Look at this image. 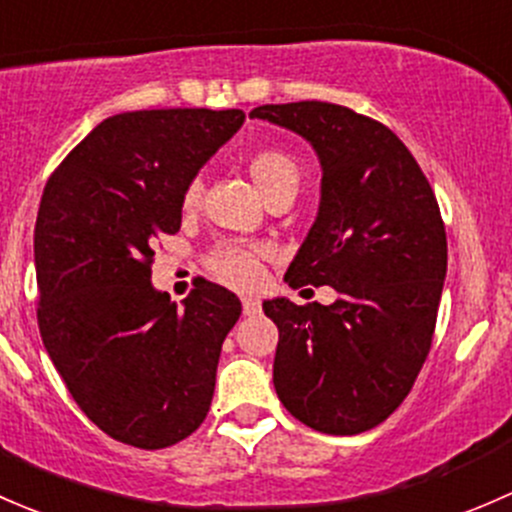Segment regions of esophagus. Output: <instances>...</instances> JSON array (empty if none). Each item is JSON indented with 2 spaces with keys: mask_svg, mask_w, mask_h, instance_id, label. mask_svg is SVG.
Returning a JSON list of instances; mask_svg holds the SVG:
<instances>
[{
  "mask_svg": "<svg viewBox=\"0 0 512 512\" xmlns=\"http://www.w3.org/2000/svg\"><path fill=\"white\" fill-rule=\"evenodd\" d=\"M241 310H244V315H256L261 313V303L256 298H241Z\"/></svg>",
  "mask_w": 512,
  "mask_h": 512,
  "instance_id": "obj_1",
  "label": "esophagus"
}]
</instances>
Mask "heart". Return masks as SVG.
Wrapping results in <instances>:
<instances>
[{
	"label": "heart",
	"instance_id": "obj_1",
	"mask_svg": "<svg viewBox=\"0 0 512 512\" xmlns=\"http://www.w3.org/2000/svg\"><path fill=\"white\" fill-rule=\"evenodd\" d=\"M249 172L263 197L271 199L273 194L291 192L300 187V170L288 152L278 147H261L251 155ZM202 199V179L192 177L182 192V207L194 209ZM271 249L266 244H239V241H224L214 246L207 256V268L221 283L234 288H254L261 278V263L266 261Z\"/></svg>",
	"mask_w": 512,
	"mask_h": 512
}]
</instances>
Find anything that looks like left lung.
<instances>
[{"label":"left lung","instance_id":"1","mask_svg":"<svg viewBox=\"0 0 512 512\" xmlns=\"http://www.w3.org/2000/svg\"><path fill=\"white\" fill-rule=\"evenodd\" d=\"M323 165L320 212L288 286H333V305L266 300L276 323L273 384L283 407L323 434L382 424L412 392L431 350L446 278V226L419 162L379 120L345 105H258Z\"/></svg>","mask_w":512,"mask_h":512}]
</instances>
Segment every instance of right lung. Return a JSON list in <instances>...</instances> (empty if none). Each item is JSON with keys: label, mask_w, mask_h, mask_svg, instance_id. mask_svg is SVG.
Listing matches in <instances>:
<instances>
[{"label": "right lung", "mask_w": 512, "mask_h": 512, "mask_svg": "<svg viewBox=\"0 0 512 512\" xmlns=\"http://www.w3.org/2000/svg\"><path fill=\"white\" fill-rule=\"evenodd\" d=\"M244 110H135L103 120L54 170L34 229L39 333L81 412L115 441L165 449L207 419L221 345L241 315L199 278L177 308L150 283L182 192Z\"/></svg>", "instance_id": "add662e5"}]
</instances>
